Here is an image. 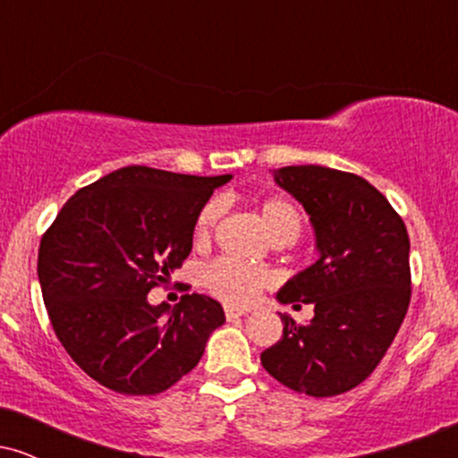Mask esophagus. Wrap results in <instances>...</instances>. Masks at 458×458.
I'll use <instances>...</instances> for the list:
<instances>
[{
    "label": "esophagus",
    "mask_w": 458,
    "mask_h": 458,
    "mask_svg": "<svg viewBox=\"0 0 458 458\" xmlns=\"http://www.w3.org/2000/svg\"><path fill=\"white\" fill-rule=\"evenodd\" d=\"M247 310H239V308H225V318L228 320H234L239 317H245Z\"/></svg>",
    "instance_id": "1"
}]
</instances>
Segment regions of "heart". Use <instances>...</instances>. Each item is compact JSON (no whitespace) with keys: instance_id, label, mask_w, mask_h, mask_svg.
<instances>
[{"instance_id":"1","label":"heart","mask_w":458,"mask_h":458,"mask_svg":"<svg viewBox=\"0 0 458 458\" xmlns=\"http://www.w3.org/2000/svg\"><path fill=\"white\" fill-rule=\"evenodd\" d=\"M259 213L267 233L276 243H293L301 234L303 213L293 199L276 196L259 204ZM222 217V202L211 199L199 208L193 224V243L207 247ZM202 284L208 293L230 306H247L271 284V276L260 267H250L233 259H215L202 269Z\"/></svg>"}]
</instances>
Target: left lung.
Segmentation results:
<instances>
[{"mask_svg":"<svg viewBox=\"0 0 458 458\" xmlns=\"http://www.w3.org/2000/svg\"><path fill=\"white\" fill-rule=\"evenodd\" d=\"M273 178L310 215L318 260L277 293L282 303H312L314 318L284 331L262 351L265 370L314 398L360 386L390 349L411 299L409 234L386 196L349 172L288 165Z\"/></svg>","mask_w":458,"mask_h":458,"instance_id":"left-lung-1","label":"left lung"}]
</instances>
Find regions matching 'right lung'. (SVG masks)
I'll list each match as a JSON object with an SVG mask.
<instances>
[{
  "label": "right lung",
  "mask_w": 458,
  "mask_h": 458,
  "mask_svg": "<svg viewBox=\"0 0 458 458\" xmlns=\"http://www.w3.org/2000/svg\"><path fill=\"white\" fill-rule=\"evenodd\" d=\"M230 178L120 167L57 213L40 241L38 280L57 340L94 381L150 396L198 366L225 323L219 301L193 293L170 308L146 295L181 269L199 208Z\"/></svg>",
  "instance_id": "1"
}]
</instances>
